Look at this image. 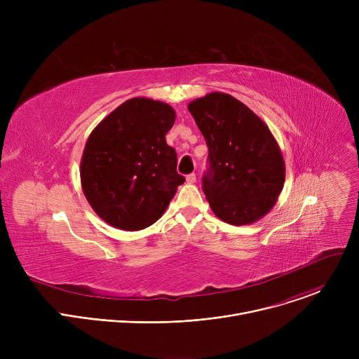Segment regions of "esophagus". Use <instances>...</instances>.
<instances>
[{
  "mask_svg": "<svg viewBox=\"0 0 359 359\" xmlns=\"http://www.w3.org/2000/svg\"><path fill=\"white\" fill-rule=\"evenodd\" d=\"M186 180H187V183H194V182H196V175H194V173L187 175V176H186Z\"/></svg>",
  "mask_w": 359,
  "mask_h": 359,
  "instance_id": "1",
  "label": "esophagus"
}]
</instances>
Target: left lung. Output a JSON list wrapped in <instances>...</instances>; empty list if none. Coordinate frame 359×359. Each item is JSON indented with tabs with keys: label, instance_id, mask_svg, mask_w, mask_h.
I'll return each instance as SVG.
<instances>
[{
	"label": "left lung",
	"instance_id": "1",
	"mask_svg": "<svg viewBox=\"0 0 359 359\" xmlns=\"http://www.w3.org/2000/svg\"><path fill=\"white\" fill-rule=\"evenodd\" d=\"M187 109L209 147L203 191L213 213L233 226L264 217L285 180L283 153L269 126L229 93H208Z\"/></svg>",
	"mask_w": 359,
	"mask_h": 359
}]
</instances>
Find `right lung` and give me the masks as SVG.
<instances>
[{"instance_id": "1", "label": "right lung", "mask_w": 359, "mask_h": 359, "mask_svg": "<svg viewBox=\"0 0 359 359\" xmlns=\"http://www.w3.org/2000/svg\"><path fill=\"white\" fill-rule=\"evenodd\" d=\"M175 109L132 97L90 132L81 159V186L93 212L112 227L136 231L166 212L184 177L166 133Z\"/></svg>"}]
</instances>
